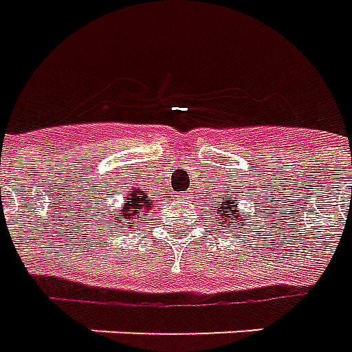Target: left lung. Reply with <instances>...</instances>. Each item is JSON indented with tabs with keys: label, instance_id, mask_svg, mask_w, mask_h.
I'll use <instances>...</instances> for the list:
<instances>
[{
	"label": "left lung",
	"instance_id": "1",
	"mask_svg": "<svg viewBox=\"0 0 352 352\" xmlns=\"http://www.w3.org/2000/svg\"><path fill=\"white\" fill-rule=\"evenodd\" d=\"M236 193H239V191H236ZM236 193L235 191H228V189H223V191H221L218 206H214V208H218V218H216V223H221V228H231V229H235V231L236 229H244V231H248V228H250L254 221L246 220L243 212L239 210ZM212 201H216V199H212ZM254 204H260V203H254ZM261 208L265 210V208H271V206H261L260 204V208H256V212H261Z\"/></svg>",
	"mask_w": 352,
	"mask_h": 352
}]
</instances>
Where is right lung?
<instances>
[{
	"label": "right lung",
	"mask_w": 352,
	"mask_h": 352,
	"mask_svg": "<svg viewBox=\"0 0 352 352\" xmlns=\"http://www.w3.org/2000/svg\"><path fill=\"white\" fill-rule=\"evenodd\" d=\"M106 204V203H104ZM149 210H151V204H149V197L140 191V189H131L123 199V204L117 206V208H102L100 216H104L106 220L113 226H119V228H129L134 229L136 223L148 220ZM122 216L119 219L116 214Z\"/></svg>",
	"instance_id": "1"
}]
</instances>
